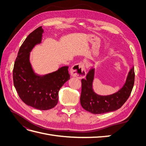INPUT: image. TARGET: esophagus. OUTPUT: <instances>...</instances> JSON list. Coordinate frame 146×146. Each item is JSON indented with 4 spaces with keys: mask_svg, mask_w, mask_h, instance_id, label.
Returning <instances> with one entry per match:
<instances>
[{
    "mask_svg": "<svg viewBox=\"0 0 146 146\" xmlns=\"http://www.w3.org/2000/svg\"><path fill=\"white\" fill-rule=\"evenodd\" d=\"M85 68V64L82 62L75 64L70 69V74L72 76L78 78H85L86 75Z\"/></svg>",
    "mask_w": 146,
    "mask_h": 146,
    "instance_id": "obj_1",
    "label": "esophagus"
}]
</instances>
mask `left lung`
<instances>
[{"instance_id":"1","label":"left lung","mask_w":146,"mask_h":146,"mask_svg":"<svg viewBox=\"0 0 146 146\" xmlns=\"http://www.w3.org/2000/svg\"><path fill=\"white\" fill-rule=\"evenodd\" d=\"M95 69L90 70L85 79H82L80 104L83 108L93 114H103L120 108L129 99L135 82L133 66L127 75L126 81L117 92L113 94L100 96L94 91L92 83L94 79Z\"/></svg>"}]
</instances>
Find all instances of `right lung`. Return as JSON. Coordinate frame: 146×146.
Segmentation results:
<instances>
[{
  "mask_svg": "<svg viewBox=\"0 0 146 146\" xmlns=\"http://www.w3.org/2000/svg\"><path fill=\"white\" fill-rule=\"evenodd\" d=\"M43 33L42 27H39L26 38L17 54L13 76L14 86L25 104L36 109L47 110L58 103L59 90L69 80L70 75L68 66L43 76L34 72L30 61V52L41 42Z\"/></svg>",
  "mask_w": 146,
  "mask_h": 146,
  "instance_id": "add662e5",
  "label": "right lung"
}]
</instances>
